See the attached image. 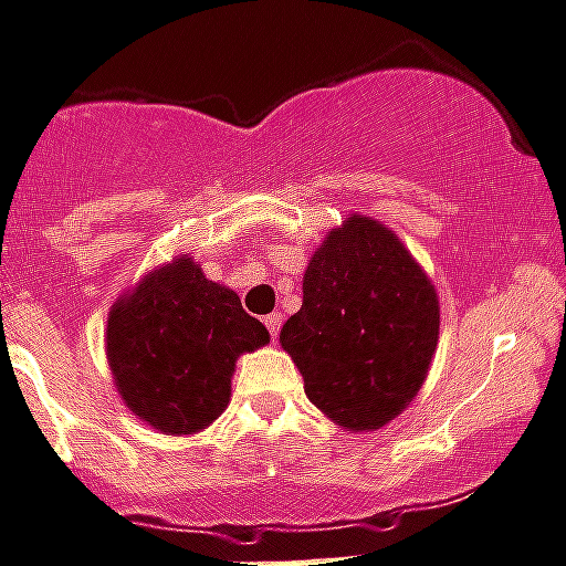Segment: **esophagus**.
<instances>
[{
	"label": "esophagus",
	"mask_w": 566,
	"mask_h": 566,
	"mask_svg": "<svg viewBox=\"0 0 566 566\" xmlns=\"http://www.w3.org/2000/svg\"><path fill=\"white\" fill-rule=\"evenodd\" d=\"M263 325L269 327V336H272V342H274L280 333V325H283V314H280V311H274V314L263 316Z\"/></svg>",
	"instance_id": "obj_1"
}]
</instances>
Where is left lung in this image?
I'll list each match as a JSON object with an SVG mask.
<instances>
[{
    "instance_id": "1",
    "label": "left lung",
    "mask_w": 566,
    "mask_h": 566,
    "mask_svg": "<svg viewBox=\"0 0 566 566\" xmlns=\"http://www.w3.org/2000/svg\"><path fill=\"white\" fill-rule=\"evenodd\" d=\"M439 294L400 235L364 213L327 230L303 274V308L280 331L308 400L364 433L417 400L439 344Z\"/></svg>"
}]
</instances>
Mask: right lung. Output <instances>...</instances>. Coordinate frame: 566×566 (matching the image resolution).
<instances>
[{
	"label": "right lung",
	"instance_id": "add662e5",
	"mask_svg": "<svg viewBox=\"0 0 566 566\" xmlns=\"http://www.w3.org/2000/svg\"><path fill=\"white\" fill-rule=\"evenodd\" d=\"M263 344L266 327L191 255L149 269L107 311L113 386L144 424L166 436H193L219 419L235 360Z\"/></svg>",
	"mask_w": 566,
	"mask_h": 566
}]
</instances>
